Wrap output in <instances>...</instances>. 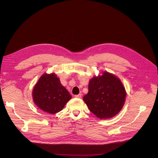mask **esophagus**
Returning a JSON list of instances; mask_svg holds the SVG:
<instances>
[{
	"label": "esophagus",
	"mask_w": 158,
	"mask_h": 158,
	"mask_svg": "<svg viewBox=\"0 0 158 158\" xmlns=\"http://www.w3.org/2000/svg\"><path fill=\"white\" fill-rule=\"evenodd\" d=\"M81 97H82V94H77V95L75 96V98H81Z\"/></svg>",
	"instance_id": "obj_1"
}]
</instances>
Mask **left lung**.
Returning <instances> with one entry per match:
<instances>
[{"label": "left lung", "instance_id": "8db88e82", "mask_svg": "<svg viewBox=\"0 0 158 158\" xmlns=\"http://www.w3.org/2000/svg\"><path fill=\"white\" fill-rule=\"evenodd\" d=\"M88 93L83 98L89 110L101 119L111 118L122 109L126 91L121 81L104 71L90 79Z\"/></svg>", "mask_w": 158, "mask_h": 158}]
</instances>
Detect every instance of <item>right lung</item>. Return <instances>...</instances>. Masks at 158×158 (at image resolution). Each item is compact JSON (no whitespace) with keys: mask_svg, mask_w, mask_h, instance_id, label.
Here are the masks:
<instances>
[{"mask_svg":"<svg viewBox=\"0 0 158 158\" xmlns=\"http://www.w3.org/2000/svg\"><path fill=\"white\" fill-rule=\"evenodd\" d=\"M71 98L54 73H44L32 90L34 104L42 110L52 114L60 111Z\"/></svg>","mask_w":158,"mask_h":158,"instance_id":"obj_1","label":"right lung"}]
</instances>
